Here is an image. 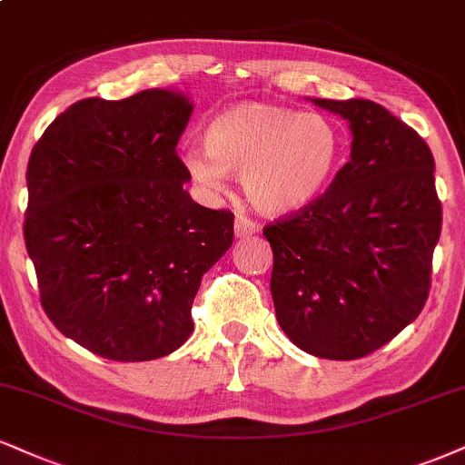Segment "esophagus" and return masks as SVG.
<instances>
[{
  "instance_id": "esophagus-1",
  "label": "esophagus",
  "mask_w": 465,
  "mask_h": 465,
  "mask_svg": "<svg viewBox=\"0 0 465 465\" xmlns=\"http://www.w3.org/2000/svg\"><path fill=\"white\" fill-rule=\"evenodd\" d=\"M254 232H259V223L252 220V217L239 213L237 220H234V234L237 237H250Z\"/></svg>"
}]
</instances>
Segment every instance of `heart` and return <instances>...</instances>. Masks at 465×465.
Returning <instances> with one entry per match:
<instances>
[{
	"label": "heart",
	"instance_id": "obj_1",
	"mask_svg": "<svg viewBox=\"0 0 465 465\" xmlns=\"http://www.w3.org/2000/svg\"><path fill=\"white\" fill-rule=\"evenodd\" d=\"M206 155L187 151L200 185L220 192L226 172L242 174L245 196L262 213H293L314 203L334 179L342 135L330 118L265 103H242L213 118Z\"/></svg>",
	"mask_w": 465,
	"mask_h": 465
}]
</instances>
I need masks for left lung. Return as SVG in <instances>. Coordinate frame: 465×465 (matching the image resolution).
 <instances>
[{"label":"left lung","instance_id":"8db88e82","mask_svg":"<svg viewBox=\"0 0 465 465\" xmlns=\"http://www.w3.org/2000/svg\"><path fill=\"white\" fill-rule=\"evenodd\" d=\"M349 120L351 159L321 196L269 222L284 334L325 360L364 358L410 325L431 289L442 231L427 142L369 99H314Z\"/></svg>","mask_w":465,"mask_h":465}]
</instances>
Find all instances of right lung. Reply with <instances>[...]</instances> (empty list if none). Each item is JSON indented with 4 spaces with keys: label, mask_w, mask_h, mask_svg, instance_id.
<instances>
[{
    "label": "right lung",
    "mask_w": 465,
    "mask_h": 465,
    "mask_svg": "<svg viewBox=\"0 0 465 465\" xmlns=\"http://www.w3.org/2000/svg\"><path fill=\"white\" fill-rule=\"evenodd\" d=\"M193 105L170 90L90 96L45 129L27 162V254L62 334L144 362L193 330L200 280L232 245L234 215L185 192L176 144Z\"/></svg>",
    "instance_id": "add662e5"
}]
</instances>
